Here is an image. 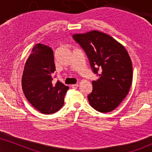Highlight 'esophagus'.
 I'll return each mask as SVG.
<instances>
[{"label":"esophagus","mask_w":152,"mask_h":152,"mask_svg":"<svg viewBox=\"0 0 152 152\" xmlns=\"http://www.w3.org/2000/svg\"><path fill=\"white\" fill-rule=\"evenodd\" d=\"M78 84H74V85H71V87L72 88V89H77L78 88Z\"/></svg>","instance_id":"1"}]
</instances>
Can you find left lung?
<instances>
[{
    "label": "left lung",
    "instance_id": "obj_1",
    "mask_svg": "<svg viewBox=\"0 0 152 152\" xmlns=\"http://www.w3.org/2000/svg\"><path fill=\"white\" fill-rule=\"evenodd\" d=\"M72 37L85 50L94 73L99 76L92 81V92L87 96L89 104L101 113L112 111L132 85V65L128 51L113 37L99 31Z\"/></svg>",
    "mask_w": 152,
    "mask_h": 152
}]
</instances>
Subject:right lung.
Returning a JSON list of instances; mask_svg holds the SVG:
<instances>
[{
    "label": "right lung",
    "instance_id": "right-lung-1",
    "mask_svg": "<svg viewBox=\"0 0 152 152\" xmlns=\"http://www.w3.org/2000/svg\"><path fill=\"white\" fill-rule=\"evenodd\" d=\"M55 70L53 50L44 44L35 45L24 65L22 87L28 102L44 114L61 109L69 89L61 82H53Z\"/></svg>",
    "mask_w": 152,
    "mask_h": 152
}]
</instances>
